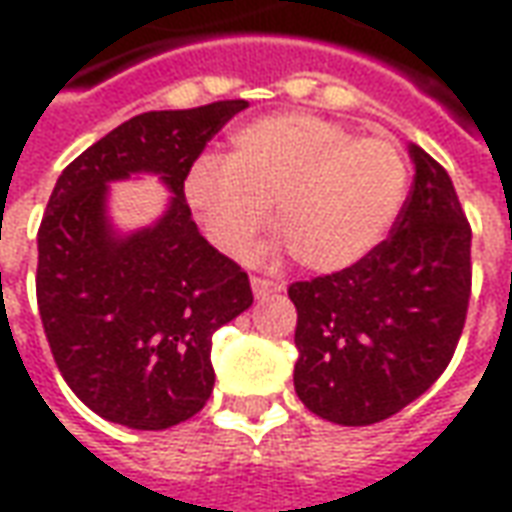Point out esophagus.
Returning a JSON list of instances; mask_svg holds the SVG:
<instances>
[{
	"label": "esophagus",
	"mask_w": 512,
	"mask_h": 512,
	"mask_svg": "<svg viewBox=\"0 0 512 512\" xmlns=\"http://www.w3.org/2000/svg\"><path fill=\"white\" fill-rule=\"evenodd\" d=\"M279 290H285V285L263 277H252V293H255V299H268V296H274Z\"/></svg>",
	"instance_id": "1"
}]
</instances>
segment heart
I'll list each match as a JSON object with an SVG mask.
<instances>
[{
	"label": "heart",
	"instance_id": "b5f03b06",
	"mask_svg": "<svg viewBox=\"0 0 512 512\" xmlns=\"http://www.w3.org/2000/svg\"><path fill=\"white\" fill-rule=\"evenodd\" d=\"M406 186V158L395 142L290 112L238 128L227 158L202 156L191 167L183 194L227 255H244L274 205V227L293 260L310 271H340L384 241Z\"/></svg>",
	"mask_w": 512,
	"mask_h": 512
}]
</instances>
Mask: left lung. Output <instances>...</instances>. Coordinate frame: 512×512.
Listing matches in <instances>:
<instances>
[{
  "label": "left lung",
  "mask_w": 512,
  "mask_h": 512,
  "mask_svg": "<svg viewBox=\"0 0 512 512\" xmlns=\"http://www.w3.org/2000/svg\"><path fill=\"white\" fill-rule=\"evenodd\" d=\"M414 183L386 241L354 266L288 288L296 395L337 425H373L425 395L461 340L472 227L447 169L408 147Z\"/></svg>",
  "instance_id": "8db88e82"
}]
</instances>
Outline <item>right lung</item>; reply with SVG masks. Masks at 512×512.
<instances>
[{
	"label": "right lung",
	"mask_w": 512,
	"mask_h": 512,
	"mask_svg": "<svg viewBox=\"0 0 512 512\" xmlns=\"http://www.w3.org/2000/svg\"><path fill=\"white\" fill-rule=\"evenodd\" d=\"M246 106L136 115L57 178L38 230V310L62 378L98 417L164 430L211 397V337L252 307V288L200 235L183 180ZM131 174H158L173 197L150 228L117 234L108 183Z\"/></svg>",
	"instance_id": "right-lung-1"
}]
</instances>
